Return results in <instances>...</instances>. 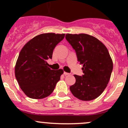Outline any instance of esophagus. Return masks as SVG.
Returning <instances> with one entry per match:
<instances>
[{
    "instance_id": "obj_1",
    "label": "esophagus",
    "mask_w": 128,
    "mask_h": 128,
    "mask_svg": "<svg viewBox=\"0 0 128 128\" xmlns=\"http://www.w3.org/2000/svg\"><path fill=\"white\" fill-rule=\"evenodd\" d=\"M64 74L65 75V76H68V75H69V74H70L68 73V72H64Z\"/></svg>"
}]
</instances>
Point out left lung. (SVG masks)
<instances>
[{
	"mask_svg": "<svg viewBox=\"0 0 128 128\" xmlns=\"http://www.w3.org/2000/svg\"><path fill=\"white\" fill-rule=\"evenodd\" d=\"M66 38L83 65L84 75H74L76 83L70 87V92L79 100H94L102 94L110 78L113 64L109 52L100 40L89 34L68 33Z\"/></svg>",
	"mask_w": 128,
	"mask_h": 128,
	"instance_id": "1",
	"label": "left lung"
}]
</instances>
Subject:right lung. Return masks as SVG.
<instances>
[{
  "label": "right lung",
  "instance_id": "obj_1",
  "mask_svg": "<svg viewBox=\"0 0 128 128\" xmlns=\"http://www.w3.org/2000/svg\"><path fill=\"white\" fill-rule=\"evenodd\" d=\"M65 34L42 33L36 36L23 47L15 67L16 79L22 91L31 98L41 99L53 92L63 73L62 69L52 70L47 59Z\"/></svg>",
  "mask_w": 128,
  "mask_h": 128
}]
</instances>
